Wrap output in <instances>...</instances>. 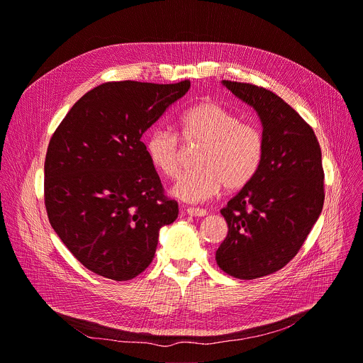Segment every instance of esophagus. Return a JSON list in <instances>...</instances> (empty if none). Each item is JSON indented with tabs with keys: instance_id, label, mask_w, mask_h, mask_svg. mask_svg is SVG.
I'll list each match as a JSON object with an SVG mask.
<instances>
[{
	"instance_id": "obj_1",
	"label": "esophagus",
	"mask_w": 363,
	"mask_h": 363,
	"mask_svg": "<svg viewBox=\"0 0 363 363\" xmlns=\"http://www.w3.org/2000/svg\"><path fill=\"white\" fill-rule=\"evenodd\" d=\"M185 213H186L188 216H191V217H204V216L207 214L206 210H203V208H194V207L186 208Z\"/></svg>"
}]
</instances>
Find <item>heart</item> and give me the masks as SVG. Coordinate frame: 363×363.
<instances>
[{"instance_id": "heart-1", "label": "heart", "mask_w": 363, "mask_h": 363, "mask_svg": "<svg viewBox=\"0 0 363 363\" xmlns=\"http://www.w3.org/2000/svg\"><path fill=\"white\" fill-rule=\"evenodd\" d=\"M179 135L191 146H201L197 171L181 175L171 196L185 203H203L225 188L245 186L257 174L264 153L258 127L244 123L230 109L214 101H200L178 118ZM146 155L156 171L174 178L179 171L178 137L166 128H155L144 143Z\"/></svg>"}]
</instances>
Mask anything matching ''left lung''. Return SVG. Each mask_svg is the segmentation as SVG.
I'll return each mask as SVG.
<instances>
[{
	"mask_svg": "<svg viewBox=\"0 0 363 363\" xmlns=\"http://www.w3.org/2000/svg\"><path fill=\"white\" fill-rule=\"evenodd\" d=\"M222 84L257 112L262 125L261 164L220 210L229 230L216 251L225 273L252 280L283 269L318 220L324 204L321 149L312 128L273 91L230 80Z\"/></svg>",
	"mask_w": 363,
	"mask_h": 363,
	"instance_id": "1",
	"label": "left lung"
}]
</instances>
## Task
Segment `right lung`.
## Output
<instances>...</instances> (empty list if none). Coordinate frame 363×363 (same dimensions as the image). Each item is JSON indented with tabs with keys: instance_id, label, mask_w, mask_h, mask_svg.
Returning <instances> with one entry per match:
<instances>
[{
	"instance_id": "add662e5",
	"label": "right lung",
	"mask_w": 363,
	"mask_h": 363,
	"mask_svg": "<svg viewBox=\"0 0 363 363\" xmlns=\"http://www.w3.org/2000/svg\"><path fill=\"white\" fill-rule=\"evenodd\" d=\"M189 86L101 84L54 133L45 159L48 219L90 272L134 279L153 261L160 229L177 220L178 204L163 196L141 137Z\"/></svg>"
}]
</instances>
